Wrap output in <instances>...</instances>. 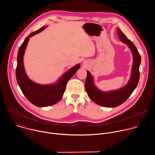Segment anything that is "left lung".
<instances>
[{
	"instance_id": "obj_1",
	"label": "left lung",
	"mask_w": 155,
	"mask_h": 155,
	"mask_svg": "<svg viewBox=\"0 0 155 155\" xmlns=\"http://www.w3.org/2000/svg\"><path fill=\"white\" fill-rule=\"evenodd\" d=\"M118 34L121 40L128 45L134 57L131 77L127 84L120 90L104 93L95 87L93 77L88 71H87V77L85 80V90L88 96L97 104L106 107H115L124 103L137 87L140 78L139 66L141 62L140 53L134 43L119 29H118Z\"/></svg>"
}]
</instances>
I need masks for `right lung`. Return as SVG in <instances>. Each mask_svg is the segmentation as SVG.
<instances>
[{"mask_svg":"<svg viewBox=\"0 0 155 155\" xmlns=\"http://www.w3.org/2000/svg\"><path fill=\"white\" fill-rule=\"evenodd\" d=\"M45 28L46 26L41 27L26 37L19 48L17 56L16 77L18 84L28 100L37 107H48L59 102L63 96L68 81L80 67V65L78 64L69 70L54 85H40L32 82L29 79L24 69L23 56L25 51L29 38L40 32Z\"/></svg>","mask_w":155,"mask_h":155,"instance_id":"right-lung-1","label":"right lung"}]
</instances>
